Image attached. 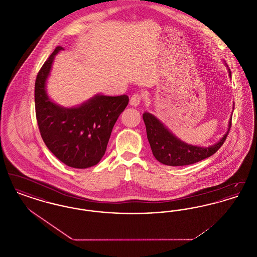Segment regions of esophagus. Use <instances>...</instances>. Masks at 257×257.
I'll return each mask as SVG.
<instances>
[{
	"mask_svg": "<svg viewBox=\"0 0 257 257\" xmlns=\"http://www.w3.org/2000/svg\"><path fill=\"white\" fill-rule=\"evenodd\" d=\"M142 99H143V95H142V94H140V93H134V94L132 95L131 99H130V103H131V105H133V106H138V105L141 103Z\"/></svg>",
	"mask_w": 257,
	"mask_h": 257,
	"instance_id": "obj_1",
	"label": "esophagus"
}]
</instances>
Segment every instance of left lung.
<instances>
[{"mask_svg": "<svg viewBox=\"0 0 257 257\" xmlns=\"http://www.w3.org/2000/svg\"><path fill=\"white\" fill-rule=\"evenodd\" d=\"M229 75L231 77L230 70ZM143 117L147 127V139L154 157L160 163L172 167L192 165L212 156L223 145L231 128L230 119L228 131L219 143L209 147H194L178 140L151 113L145 112Z\"/></svg>", "mask_w": 257, "mask_h": 257, "instance_id": "obj_1", "label": "left lung"}]
</instances>
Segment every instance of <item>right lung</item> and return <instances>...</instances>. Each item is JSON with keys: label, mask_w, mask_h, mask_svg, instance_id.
<instances>
[{"label": "right lung", "mask_w": 257, "mask_h": 257, "mask_svg": "<svg viewBox=\"0 0 257 257\" xmlns=\"http://www.w3.org/2000/svg\"><path fill=\"white\" fill-rule=\"evenodd\" d=\"M58 46L38 71L35 103L38 129L50 151L68 167L86 169L104 156L111 130L129 97L96 95L76 108H61L48 97L45 84Z\"/></svg>", "instance_id": "add662e5"}]
</instances>
